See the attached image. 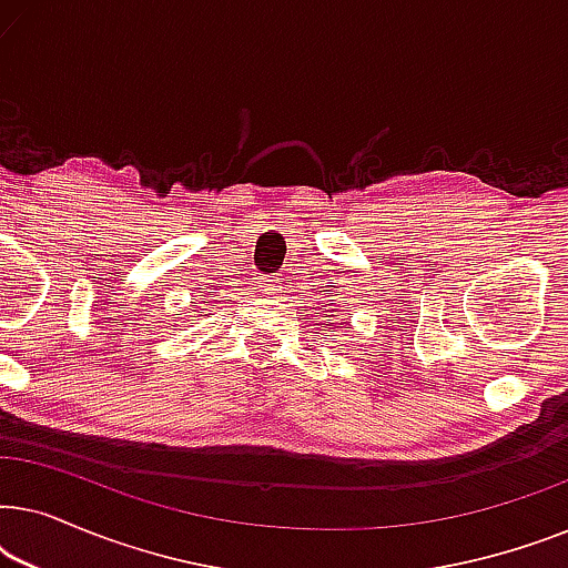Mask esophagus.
I'll use <instances>...</instances> for the list:
<instances>
[{"instance_id":"obj_1","label":"esophagus","mask_w":568,"mask_h":568,"mask_svg":"<svg viewBox=\"0 0 568 568\" xmlns=\"http://www.w3.org/2000/svg\"><path fill=\"white\" fill-rule=\"evenodd\" d=\"M276 282L278 278H274V276L266 278V282H263V292H276Z\"/></svg>"}]
</instances>
